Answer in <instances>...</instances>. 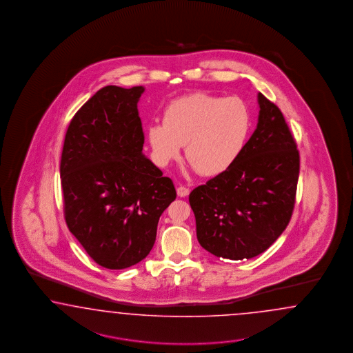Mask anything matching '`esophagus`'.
Wrapping results in <instances>:
<instances>
[{"instance_id": "1", "label": "esophagus", "mask_w": 353, "mask_h": 353, "mask_svg": "<svg viewBox=\"0 0 353 353\" xmlns=\"http://www.w3.org/2000/svg\"><path fill=\"white\" fill-rule=\"evenodd\" d=\"M189 194H190V189H189V188H186V186H183V185H180V186L177 188V195H179V196L185 198V196H188Z\"/></svg>"}]
</instances>
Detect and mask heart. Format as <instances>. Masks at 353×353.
Returning a JSON list of instances; mask_svg holds the SVG:
<instances>
[{"mask_svg":"<svg viewBox=\"0 0 353 353\" xmlns=\"http://www.w3.org/2000/svg\"><path fill=\"white\" fill-rule=\"evenodd\" d=\"M163 121L149 128L157 159L167 164L186 143V158L204 176L229 170L246 149L252 112L239 97L196 92L172 101Z\"/></svg>","mask_w":353,"mask_h":353,"instance_id":"1","label":"heart"}]
</instances>
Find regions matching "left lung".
Returning <instances> with one entry per match:
<instances>
[{
	"instance_id": "8db88e82",
	"label": "left lung",
	"mask_w": 353,
	"mask_h": 353,
	"mask_svg": "<svg viewBox=\"0 0 353 353\" xmlns=\"http://www.w3.org/2000/svg\"><path fill=\"white\" fill-rule=\"evenodd\" d=\"M259 123L226 171L195 188L189 202L201 246L230 260L257 256L289 225L300 155L281 110L259 93Z\"/></svg>"
}]
</instances>
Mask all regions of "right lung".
<instances>
[{"label":"right lung","instance_id":"right-lung-1","mask_svg":"<svg viewBox=\"0 0 353 353\" xmlns=\"http://www.w3.org/2000/svg\"><path fill=\"white\" fill-rule=\"evenodd\" d=\"M143 86L108 85L71 120L61 158L65 224L98 265L125 269L155 243L164 210L176 199L170 177L142 154Z\"/></svg>","mask_w":353,"mask_h":353}]
</instances>
